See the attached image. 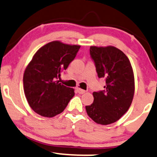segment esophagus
Returning a JSON list of instances; mask_svg holds the SVG:
<instances>
[{
	"label": "esophagus",
	"instance_id": "obj_1",
	"mask_svg": "<svg viewBox=\"0 0 157 157\" xmlns=\"http://www.w3.org/2000/svg\"><path fill=\"white\" fill-rule=\"evenodd\" d=\"M77 92L80 93V94H83V93H85V90H82V89H81V88H77Z\"/></svg>",
	"mask_w": 157,
	"mask_h": 157
}]
</instances>
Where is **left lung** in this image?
Here are the masks:
<instances>
[{"label": "left lung", "mask_w": 157, "mask_h": 157, "mask_svg": "<svg viewBox=\"0 0 157 157\" xmlns=\"http://www.w3.org/2000/svg\"><path fill=\"white\" fill-rule=\"evenodd\" d=\"M99 78H104V90L93 92L87 114L97 124L106 125L120 120L130 108L135 93V78L127 56L117 48L90 46Z\"/></svg>", "instance_id": "8db88e82"}]
</instances>
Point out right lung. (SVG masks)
<instances>
[{
  "instance_id": "add662e5",
  "label": "right lung",
  "mask_w": 157,
  "mask_h": 157,
  "mask_svg": "<svg viewBox=\"0 0 157 157\" xmlns=\"http://www.w3.org/2000/svg\"><path fill=\"white\" fill-rule=\"evenodd\" d=\"M80 45L55 40L37 51L26 67L24 92L32 109L40 116L53 117L65 109L75 90L56 81L74 60Z\"/></svg>"
}]
</instances>
